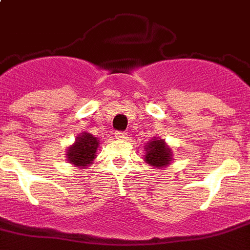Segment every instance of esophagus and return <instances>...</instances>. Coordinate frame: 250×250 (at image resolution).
I'll return each instance as SVG.
<instances>
[{
  "instance_id": "34e87169",
  "label": "esophagus",
  "mask_w": 250,
  "mask_h": 250,
  "mask_svg": "<svg viewBox=\"0 0 250 250\" xmlns=\"http://www.w3.org/2000/svg\"><path fill=\"white\" fill-rule=\"evenodd\" d=\"M114 137H116L117 140H125V138H127V132L117 131L116 133H114Z\"/></svg>"
}]
</instances>
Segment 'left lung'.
<instances>
[{
  "instance_id": "obj_1",
  "label": "left lung",
  "mask_w": 250,
  "mask_h": 250,
  "mask_svg": "<svg viewBox=\"0 0 250 250\" xmlns=\"http://www.w3.org/2000/svg\"><path fill=\"white\" fill-rule=\"evenodd\" d=\"M171 149L166 147L165 141L153 140L147 143L145 161L151 166L165 167L171 161Z\"/></svg>"
}]
</instances>
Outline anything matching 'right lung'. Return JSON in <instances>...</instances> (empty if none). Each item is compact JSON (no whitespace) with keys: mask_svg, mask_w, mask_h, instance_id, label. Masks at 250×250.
<instances>
[{"mask_svg":"<svg viewBox=\"0 0 250 250\" xmlns=\"http://www.w3.org/2000/svg\"><path fill=\"white\" fill-rule=\"evenodd\" d=\"M99 146V141L90 133H83L77 138L73 146L68 148V160L78 167H85L92 164L95 152Z\"/></svg>","mask_w":250,"mask_h":250,"instance_id":"obj_1","label":"right lung"}]
</instances>
